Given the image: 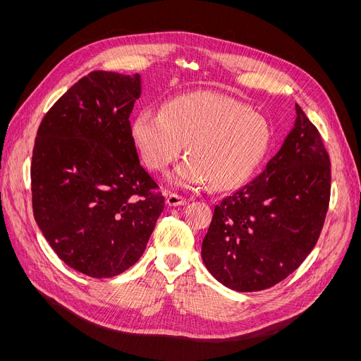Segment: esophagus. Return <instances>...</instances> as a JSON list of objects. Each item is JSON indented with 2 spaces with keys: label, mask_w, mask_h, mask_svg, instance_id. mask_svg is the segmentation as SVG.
<instances>
[{
  "label": "esophagus",
  "mask_w": 361,
  "mask_h": 361,
  "mask_svg": "<svg viewBox=\"0 0 361 361\" xmlns=\"http://www.w3.org/2000/svg\"><path fill=\"white\" fill-rule=\"evenodd\" d=\"M166 203L169 206H184L187 204V199L180 196V195H176V193H171L166 196Z\"/></svg>",
  "instance_id": "34e87169"
}]
</instances>
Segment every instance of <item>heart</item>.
<instances>
[{"label":"heart","instance_id":"1","mask_svg":"<svg viewBox=\"0 0 361 361\" xmlns=\"http://www.w3.org/2000/svg\"><path fill=\"white\" fill-rule=\"evenodd\" d=\"M130 135L145 164L164 171L181 154L188 155L169 183L197 188L207 183L228 190L247 180L271 145V124L260 114L225 94L187 93L162 109L145 108L133 118Z\"/></svg>","mask_w":361,"mask_h":361}]
</instances>
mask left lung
<instances>
[{
    "label": "left lung",
    "mask_w": 361,
    "mask_h": 361,
    "mask_svg": "<svg viewBox=\"0 0 361 361\" xmlns=\"http://www.w3.org/2000/svg\"><path fill=\"white\" fill-rule=\"evenodd\" d=\"M295 114L262 173L215 204L202 259L231 290L260 291L286 279L313 250L324 226L331 161L317 128L297 104Z\"/></svg>",
    "instance_id": "left-lung-1"
}]
</instances>
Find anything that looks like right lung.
<instances>
[{
    "label": "right lung",
    "mask_w": 361,
    "mask_h": 361,
    "mask_svg": "<svg viewBox=\"0 0 361 361\" xmlns=\"http://www.w3.org/2000/svg\"><path fill=\"white\" fill-rule=\"evenodd\" d=\"M140 94V74L92 71L54 104L36 135L35 219L59 257L92 278L133 267L165 207L130 135Z\"/></svg>",
    "instance_id": "right-lung-1"
}]
</instances>
